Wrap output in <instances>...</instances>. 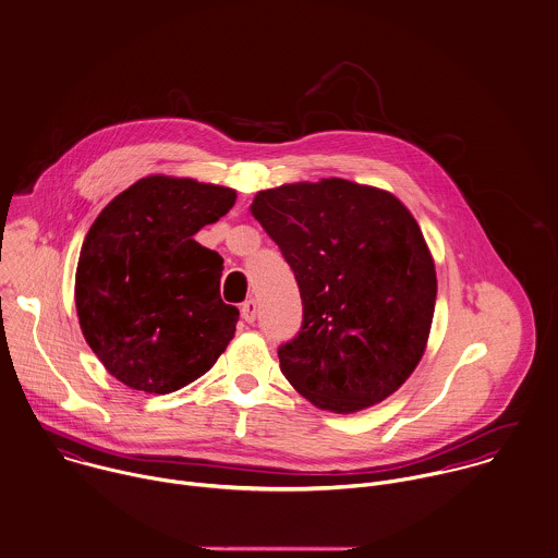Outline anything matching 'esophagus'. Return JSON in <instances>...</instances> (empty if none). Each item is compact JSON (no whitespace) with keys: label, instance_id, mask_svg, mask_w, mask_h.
<instances>
[{"label":"esophagus","instance_id":"1","mask_svg":"<svg viewBox=\"0 0 558 558\" xmlns=\"http://www.w3.org/2000/svg\"><path fill=\"white\" fill-rule=\"evenodd\" d=\"M240 314H242V319L244 322H255V316H257V303L253 301V299H248V301H244L242 303V307H240Z\"/></svg>","mask_w":558,"mask_h":558}]
</instances>
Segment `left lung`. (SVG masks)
Wrapping results in <instances>:
<instances>
[{
    "label": "left lung",
    "mask_w": 558,
    "mask_h": 558,
    "mask_svg": "<svg viewBox=\"0 0 558 558\" xmlns=\"http://www.w3.org/2000/svg\"><path fill=\"white\" fill-rule=\"evenodd\" d=\"M251 215L301 290V330L279 345L288 383L332 412L396 393L423 356L436 305L434 259L408 208L328 178L259 191Z\"/></svg>",
    "instance_id": "left-lung-1"
}]
</instances>
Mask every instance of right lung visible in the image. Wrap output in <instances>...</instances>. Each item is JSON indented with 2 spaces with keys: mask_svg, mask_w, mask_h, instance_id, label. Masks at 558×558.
<instances>
[{
  "mask_svg": "<svg viewBox=\"0 0 558 558\" xmlns=\"http://www.w3.org/2000/svg\"><path fill=\"white\" fill-rule=\"evenodd\" d=\"M234 202V189L148 175L92 223L77 264V316L92 352L126 387L178 391L234 337L239 310L219 294L223 257L193 239Z\"/></svg>",
  "mask_w": 558,
  "mask_h": 558,
  "instance_id": "add662e5",
  "label": "right lung"
}]
</instances>
